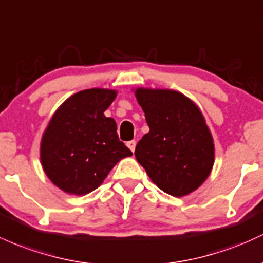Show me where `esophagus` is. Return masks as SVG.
Segmentation results:
<instances>
[{
    "label": "esophagus",
    "instance_id": "34e87169",
    "mask_svg": "<svg viewBox=\"0 0 263 263\" xmlns=\"http://www.w3.org/2000/svg\"><path fill=\"white\" fill-rule=\"evenodd\" d=\"M127 147H128L132 152H135V148H136V141H129V142H127Z\"/></svg>",
    "mask_w": 263,
    "mask_h": 263
}]
</instances>
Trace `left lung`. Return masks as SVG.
<instances>
[{
	"mask_svg": "<svg viewBox=\"0 0 263 263\" xmlns=\"http://www.w3.org/2000/svg\"><path fill=\"white\" fill-rule=\"evenodd\" d=\"M149 127L135 156L158 189L175 197L196 191L212 171L215 145L198 106L167 88L135 89Z\"/></svg>",
	"mask_w": 263,
	"mask_h": 263,
	"instance_id": "left-lung-1",
	"label": "left lung"
}]
</instances>
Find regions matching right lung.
<instances>
[{
    "mask_svg": "<svg viewBox=\"0 0 263 263\" xmlns=\"http://www.w3.org/2000/svg\"><path fill=\"white\" fill-rule=\"evenodd\" d=\"M116 89L89 88L68 97L46 127L40 160L48 180L63 192L85 196L96 190L118 161L132 152L118 140L116 121L103 112Z\"/></svg>",
    "mask_w": 263,
    "mask_h": 263,
    "instance_id": "add662e5",
    "label": "right lung"
}]
</instances>
